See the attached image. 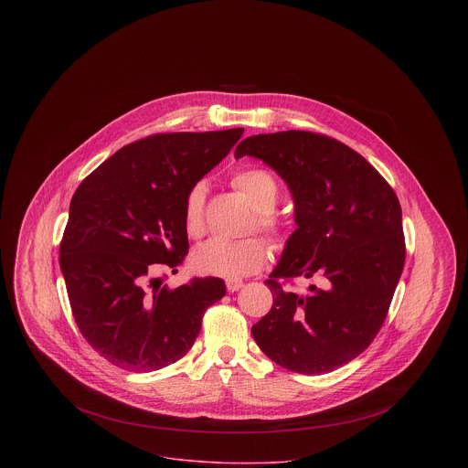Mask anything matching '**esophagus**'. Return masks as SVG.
I'll return each instance as SVG.
<instances>
[{"mask_svg": "<svg viewBox=\"0 0 468 468\" xmlns=\"http://www.w3.org/2000/svg\"><path fill=\"white\" fill-rule=\"evenodd\" d=\"M241 286H243V279H239V277L227 279V290L229 292H238Z\"/></svg>", "mask_w": 468, "mask_h": 468, "instance_id": "1", "label": "esophagus"}]
</instances>
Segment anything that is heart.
Returning <instances> with one entry per match:
<instances>
[{
	"instance_id": "b5f03b06",
	"label": "heart",
	"mask_w": 468,
	"mask_h": 468,
	"mask_svg": "<svg viewBox=\"0 0 468 468\" xmlns=\"http://www.w3.org/2000/svg\"><path fill=\"white\" fill-rule=\"evenodd\" d=\"M232 182L258 210V227L273 236H279L281 221L271 212L279 200V186L275 178L263 169L250 167L236 173ZM184 225L191 238H200L205 232V187L200 184L195 186L186 198ZM267 256V243L261 238H214L195 250L193 267L200 273L232 279L261 270Z\"/></svg>"
}]
</instances>
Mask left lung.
Segmentation results:
<instances>
[{
    "label": "left lung",
    "instance_id": "1",
    "mask_svg": "<svg viewBox=\"0 0 468 468\" xmlns=\"http://www.w3.org/2000/svg\"><path fill=\"white\" fill-rule=\"evenodd\" d=\"M234 156L263 160L295 207L297 229L265 281L273 304L252 336L284 369L330 373L358 356L384 324L405 261L400 201L364 156L324 134H254ZM293 276L316 282L306 292L278 282Z\"/></svg>",
    "mask_w": 468,
    "mask_h": 468
}]
</instances>
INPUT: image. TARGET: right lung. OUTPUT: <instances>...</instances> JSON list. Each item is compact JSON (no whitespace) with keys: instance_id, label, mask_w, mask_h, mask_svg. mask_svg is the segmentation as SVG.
I'll return each instance as SVG.
<instances>
[{"instance_id":"right-lung-1","label":"right lung","mask_w":468,"mask_h":468,"mask_svg":"<svg viewBox=\"0 0 468 468\" xmlns=\"http://www.w3.org/2000/svg\"><path fill=\"white\" fill-rule=\"evenodd\" d=\"M241 134H153L119 149L77 187L59 265L80 334L113 366L149 373L175 364L193 347L205 310L225 295L219 277L169 288L151 275L186 258V198Z\"/></svg>"}]
</instances>
